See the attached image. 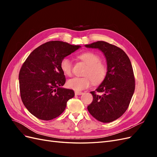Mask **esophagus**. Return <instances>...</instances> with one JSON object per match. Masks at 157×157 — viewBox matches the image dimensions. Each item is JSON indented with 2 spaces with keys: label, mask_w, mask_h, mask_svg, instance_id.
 I'll return each instance as SVG.
<instances>
[{
  "label": "esophagus",
  "mask_w": 157,
  "mask_h": 157,
  "mask_svg": "<svg viewBox=\"0 0 157 157\" xmlns=\"http://www.w3.org/2000/svg\"><path fill=\"white\" fill-rule=\"evenodd\" d=\"M75 95H77V96H79V95H81V94H83V92H78V91H75Z\"/></svg>",
  "instance_id": "1"
}]
</instances>
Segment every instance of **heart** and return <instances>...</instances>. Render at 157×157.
<instances>
[{"label": "heart", "mask_w": 157, "mask_h": 157, "mask_svg": "<svg viewBox=\"0 0 157 157\" xmlns=\"http://www.w3.org/2000/svg\"><path fill=\"white\" fill-rule=\"evenodd\" d=\"M78 59L87 65L83 77H75L67 81V86L76 91L88 88L93 82L95 86L100 84L107 74V65L101 60V57L92 52H86L80 54ZM60 68L67 76L73 74V63L68 58H64L60 62Z\"/></svg>", "instance_id": "1"}]
</instances>
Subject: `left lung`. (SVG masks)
Returning <instances> with one entry per match:
<instances>
[{
  "instance_id": "obj_1",
  "label": "left lung",
  "mask_w": 157,
  "mask_h": 157,
  "mask_svg": "<svg viewBox=\"0 0 157 157\" xmlns=\"http://www.w3.org/2000/svg\"><path fill=\"white\" fill-rule=\"evenodd\" d=\"M85 46L101 50L107 63L105 80L90 92L93 101L88 110L99 121L113 122L126 112L134 92L135 77L130 60L121 48L106 42L98 41Z\"/></svg>"
}]
</instances>
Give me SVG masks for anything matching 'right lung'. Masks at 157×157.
Returning <instances> with one entry per match:
<instances>
[{"label": "right lung", "instance_id": "1", "mask_svg": "<svg viewBox=\"0 0 157 157\" xmlns=\"http://www.w3.org/2000/svg\"><path fill=\"white\" fill-rule=\"evenodd\" d=\"M80 47L62 41H49L27 57L19 73V83L22 102L33 115L43 121L54 119L75 96L73 90L61 88L66 79L60 62Z\"/></svg>", "mask_w": 157, "mask_h": 157}]
</instances>
